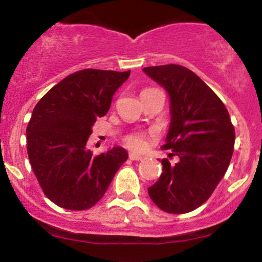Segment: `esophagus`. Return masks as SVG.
<instances>
[{
    "mask_svg": "<svg viewBox=\"0 0 262 262\" xmlns=\"http://www.w3.org/2000/svg\"><path fill=\"white\" fill-rule=\"evenodd\" d=\"M128 157L130 161H142L143 159V157L139 156V154H137V153H129Z\"/></svg>",
    "mask_w": 262,
    "mask_h": 262,
    "instance_id": "esophagus-1",
    "label": "esophagus"
}]
</instances>
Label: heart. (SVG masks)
Returning a JSON list of instances; mask_svg holds the SVG:
<instances>
[{
    "mask_svg": "<svg viewBox=\"0 0 262 262\" xmlns=\"http://www.w3.org/2000/svg\"><path fill=\"white\" fill-rule=\"evenodd\" d=\"M148 90V89H145ZM148 139L149 136L142 132H134V133H129L123 137V143L128 148L134 150H143L148 144Z\"/></svg>",
    "mask_w": 262,
    "mask_h": 262,
    "instance_id": "obj_1",
    "label": "heart"
}]
</instances>
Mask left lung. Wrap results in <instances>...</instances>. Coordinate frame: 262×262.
Masks as SVG:
<instances>
[{
    "label": "left lung",
    "instance_id": "1",
    "mask_svg": "<svg viewBox=\"0 0 262 262\" xmlns=\"http://www.w3.org/2000/svg\"><path fill=\"white\" fill-rule=\"evenodd\" d=\"M170 98L167 158L159 180L148 188L152 201L168 213H187L206 202L222 180L235 145V128L221 99L184 66L168 64L143 69Z\"/></svg>",
    "mask_w": 262,
    "mask_h": 262
}]
</instances>
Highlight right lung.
Returning a JSON list of instances; mask_svg holds the SVG:
<instances>
[{
  "instance_id": "1",
  "label": "right lung",
  "mask_w": 262,
  "mask_h": 262,
  "mask_svg": "<svg viewBox=\"0 0 262 262\" xmlns=\"http://www.w3.org/2000/svg\"><path fill=\"white\" fill-rule=\"evenodd\" d=\"M130 70L84 69L51 88L26 128L27 154L43 194L71 211L92 208L104 196L126 150L114 147L94 156L85 149L96 119L108 113Z\"/></svg>"
}]
</instances>
